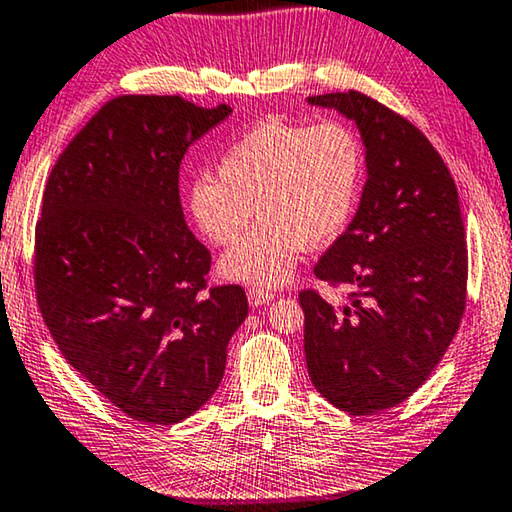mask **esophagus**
Here are the masks:
<instances>
[{"label":"esophagus","instance_id":"esophagus-1","mask_svg":"<svg viewBox=\"0 0 512 512\" xmlns=\"http://www.w3.org/2000/svg\"><path fill=\"white\" fill-rule=\"evenodd\" d=\"M247 297H249L251 306H263V304L274 300V293H272V290H267V288H261V286H251L247 290Z\"/></svg>","mask_w":512,"mask_h":512}]
</instances>
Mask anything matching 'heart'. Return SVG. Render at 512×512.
Instances as JSON below:
<instances>
[{
  "label": "heart",
  "mask_w": 512,
  "mask_h": 512,
  "mask_svg": "<svg viewBox=\"0 0 512 512\" xmlns=\"http://www.w3.org/2000/svg\"><path fill=\"white\" fill-rule=\"evenodd\" d=\"M366 178L364 144L343 121L306 125L267 116L226 148L217 178L187 187V212L212 245H233L219 261L224 279L279 286L306 245L336 240L355 217Z\"/></svg>",
  "instance_id": "b5f03b06"
}]
</instances>
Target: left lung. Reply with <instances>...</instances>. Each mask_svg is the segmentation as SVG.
<instances>
[{"label": "left lung", "mask_w": 512, "mask_h": 512, "mask_svg": "<svg viewBox=\"0 0 512 512\" xmlns=\"http://www.w3.org/2000/svg\"><path fill=\"white\" fill-rule=\"evenodd\" d=\"M357 125L366 185L357 215L313 267L345 286L334 306L302 290L313 387L338 410H389L428 380L467 302V240L458 187L419 128L359 91L309 96Z\"/></svg>", "instance_id": "8db88e82"}]
</instances>
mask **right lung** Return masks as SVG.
Instances as JSON below:
<instances>
[{
  "label": "right lung",
  "instance_id": "obj_1",
  "mask_svg": "<svg viewBox=\"0 0 512 512\" xmlns=\"http://www.w3.org/2000/svg\"><path fill=\"white\" fill-rule=\"evenodd\" d=\"M180 96L109 100L59 155L36 224V300L61 355L132 419L174 426L217 391L247 318L240 286L206 288L180 162L229 119Z\"/></svg>",
  "mask_w": 512,
  "mask_h": 512
}]
</instances>
